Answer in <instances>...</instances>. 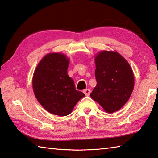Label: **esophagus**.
I'll list each match as a JSON object with an SVG mask.
<instances>
[{
	"mask_svg": "<svg viewBox=\"0 0 158 158\" xmlns=\"http://www.w3.org/2000/svg\"><path fill=\"white\" fill-rule=\"evenodd\" d=\"M90 89H85L83 90V93H84L86 96H89V94H90Z\"/></svg>",
	"mask_w": 158,
	"mask_h": 158,
	"instance_id": "esophagus-1",
	"label": "esophagus"
}]
</instances>
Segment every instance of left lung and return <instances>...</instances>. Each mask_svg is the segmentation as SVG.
Segmentation results:
<instances>
[{
  "label": "left lung",
  "instance_id": "left-lung-1",
  "mask_svg": "<svg viewBox=\"0 0 158 158\" xmlns=\"http://www.w3.org/2000/svg\"><path fill=\"white\" fill-rule=\"evenodd\" d=\"M97 85L90 97L107 113L125 106L134 88V75L130 65L116 51H101L94 57Z\"/></svg>",
  "mask_w": 158,
  "mask_h": 158
}]
</instances>
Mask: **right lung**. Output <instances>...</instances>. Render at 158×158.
<instances>
[{"instance_id": "add662e5", "label": "right lung", "mask_w": 158, "mask_h": 158, "mask_svg": "<svg viewBox=\"0 0 158 158\" xmlns=\"http://www.w3.org/2000/svg\"><path fill=\"white\" fill-rule=\"evenodd\" d=\"M69 62L66 55L51 52L40 60L34 71V94L40 105L54 115H69L85 96L76 90L73 79L68 75Z\"/></svg>"}]
</instances>
